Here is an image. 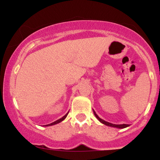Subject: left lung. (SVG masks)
Listing matches in <instances>:
<instances>
[{"label":"left lung","instance_id":"8db88e82","mask_svg":"<svg viewBox=\"0 0 160 160\" xmlns=\"http://www.w3.org/2000/svg\"><path fill=\"white\" fill-rule=\"evenodd\" d=\"M93 113H94V114L95 116V117H96L98 120L100 121L102 123H103L104 125H106V126H111V127H113V128H126L128 127V125L127 124H120V125H117V124H113V123H111V122H108L107 121L102 120V119H101L100 117H98V115L96 114V113H95V111H93Z\"/></svg>","mask_w":160,"mask_h":160}]
</instances>
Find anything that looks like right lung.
I'll use <instances>...</instances> for the list:
<instances>
[{
    "mask_svg": "<svg viewBox=\"0 0 160 160\" xmlns=\"http://www.w3.org/2000/svg\"><path fill=\"white\" fill-rule=\"evenodd\" d=\"M68 112H69V111H68ZM68 113H66V114H65V116H64V117H62L61 119H59V120H58L55 121V122H52V123H50V124L46 125V126H53V125H56V124L59 123V122H61L62 121H63L64 120H65V119L66 118V117H67V116H68Z\"/></svg>",
    "mask_w": 160,
    "mask_h": 160,
    "instance_id": "add662e5",
    "label": "right lung"
}]
</instances>
